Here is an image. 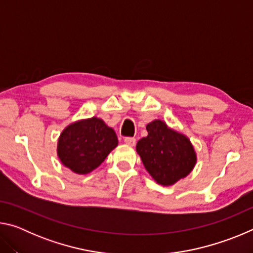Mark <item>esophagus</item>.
<instances>
[{
  "label": "esophagus",
  "mask_w": 253,
  "mask_h": 253,
  "mask_svg": "<svg viewBox=\"0 0 253 253\" xmlns=\"http://www.w3.org/2000/svg\"><path fill=\"white\" fill-rule=\"evenodd\" d=\"M124 142H125L127 145H129V146H135L136 139L134 138V137H125Z\"/></svg>",
  "instance_id": "obj_1"
}]
</instances>
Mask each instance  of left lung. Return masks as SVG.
Returning <instances> with one entry per match:
<instances>
[{"mask_svg":"<svg viewBox=\"0 0 253 253\" xmlns=\"http://www.w3.org/2000/svg\"><path fill=\"white\" fill-rule=\"evenodd\" d=\"M146 129L148 135L138 140L136 151L151 176L164 186L187 176L196 163L190 139L160 119L149 123Z\"/></svg>","mask_w":253,"mask_h":253,"instance_id":"left-lung-1","label":"left lung"}]
</instances>
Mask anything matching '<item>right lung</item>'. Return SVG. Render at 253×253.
<instances>
[{
	"label": "right lung",
	"instance_id": "1",
	"mask_svg": "<svg viewBox=\"0 0 253 253\" xmlns=\"http://www.w3.org/2000/svg\"><path fill=\"white\" fill-rule=\"evenodd\" d=\"M118 145L116 132L100 118L92 117L66 127L58 140V156L77 174L97 169Z\"/></svg>",
	"mask_w": 253,
	"mask_h": 253
}]
</instances>
